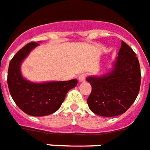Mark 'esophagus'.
Instances as JSON below:
<instances>
[{
	"instance_id": "1",
	"label": "esophagus",
	"mask_w": 150,
	"mask_h": 150,
	"mask_svg": "<svg viewBox=\"0 0 150 150\" xmlns=\"http://www.w3.org/2000/svg\"><path fill=\"white\" fill-rule=\"evenodd\" d=\"M86 74H81L79 76V82H83V81L86 80Z\"/></svg>"
}]
</instances>
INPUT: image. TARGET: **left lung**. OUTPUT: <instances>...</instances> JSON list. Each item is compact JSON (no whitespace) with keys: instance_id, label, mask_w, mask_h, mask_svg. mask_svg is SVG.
<instances>
[{"instance_id":"8db88e82","label":"left lung","mask_w":150,"mask_h":150,"mask_svg":"<svg viewBox=\"0 0 150 150\" xmlns=\"http://www.w3.org/2000/svg\"><path fill=\"white\" fill-rule=\"evenodd\" d=\"M141 70L131 47L122 41L114 68L102 77H88L91 92L87 104L93 113L103 117L122 115L131 106L140 91Z\"/></svg>"}]
</instances>
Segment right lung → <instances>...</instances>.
I'll return each instance as SVG.
<instances>
[{
    "instance_id": "right-lung-1",
    "label": "right lung",
    "mask_w": 150,
    "mask_h": 150,
    "mask_svg": "<svg viewBox=\"0 0 150 150\" xmlns=\"http://www.w3.org/2000/svg\"><path fill=\"white\" fill-rule=\"evenodd\" d=\"M38 43L31 42L16 53L11 59L8 70V86L10 95L22 111L31 116H46L57 111L66 95L78 81L71 79L62 82L34 83L22 77L21 64Z\"/></svg>"
}]
</instances>
